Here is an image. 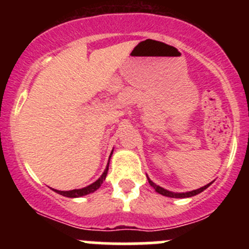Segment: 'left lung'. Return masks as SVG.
Masks as SVG:
<instances>
[{
    "label": "left lung",
    "instance_id": "obj_1",
    "mask_svg": "<svg viewBox=\"0 0 249 249\" xmlns=\"http://www.w3.org/2000/svg\"><path fill=\"white\" fill-rule=\"evenodd\" d=\"M148 182H149V184L152 185L153 188H154L155 192H157V193H159V194L164 195V196L176 197V199H184V197H192V196H194V195L200 194V193L203 192V190H205V189H207V188L211 185V183H210V184L205 185V187H201V188H200V189L192 190V192H188V193H172V192H169V190L164 189V188L159 187V185H157V184H155V183H153L152 180L149 179V178H148Z\"/></svg>",
    "mask_w": 249,
    "mask_h": 249
}]
</instances>
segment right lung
I'll use <instances>...</instances> for the list:
<instances>
[{
	"label": "right lung",
	"instance_id": "add662e5",
	"mask_svg": "<svg viewBox=\"0 0 249 249\" xmlns=\"http://www.w3.org/2000/svg\"><path fill=\"white\" fill-rule=\"evenodd\" d=\"M110 155H112V153H110ZM108 164H109V161H108ZM108 164H107L106 170H105L104 173H102L101 177H100L96 182L92 183V184L88 185V187L82 188V189L69 190V192H61V190H56V189H53V190H54V192H56L57 194L62 195V196H66V197H80V196H84V195L90 194V193H94L95 190H97L100 187H101V184L104 183V180L106 179L107 172H108Z\"/></svg>",
	"mask_w": 249,
	"mask_h": 249
}]
</instances>
